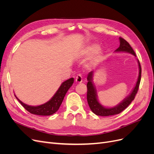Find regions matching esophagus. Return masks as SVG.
Wrapping results in <instances>:
<instances>
[{
  "instance_id": "34e87169",
  "label": "esophagus",
  "mask_w": 154,
  "mask_h": 154,
  "mask_svg": "<svg viewBox=\"0 0 154 154\" xmlns=\"http://www.w3.org/2000/svg\"><path fill=\"white\" fill-rule=\"evenodd\" d=\"M75 80H76V82L78 83L82 82V76L81 74H78V75H77L76 76Z\"/></svg>"
}]
</instances>
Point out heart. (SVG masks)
<instances>
[{
  "instance_id": "obj_1",
  "label": "heart",
  "mask_w": 154,
  "mask_h": 154,
  "mask_svg": "<svg viewBox=\"0 0 154 154\" xmlns=\"http://www.w3.org/2000/svg\"><path fill=\"white\" fill-rule=\"evenodd\" d=\"M98 45L92 44L86 46V47L83 49L82 51L83 57H87L91 56V55H92L87 63L88 67L95 66L96 64H97L100 61L102 57H103V53H102L101 50L98 49Z\"/></svg>"
}]
</instances>
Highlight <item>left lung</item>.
Instances as JSON below:
<instances>
[{
  "mask_svg": "<svg viewBox=\"0 0 154 154\" xmlns=\"http://www.w3.org/2000/svg\"><path fill=\"white\" fill-rule=\"evenodd\" d=\"M119 41H120V45L119 47L116 50L117 52H127L129 53H131L134 54L135 57H136V53H135L134 51L132 48L131 46L129 44L128 42L126 41L124 38L119 37ZM139 63V76L137 81L136 83V85L135 86L134 90L127 98H125L122 103H119L118 106L112 108H105V107L102 106L97 99V95H96V91L95 88L93 85L92 79L93 76V71L89 72L87 76V80L88 83L87 84V99L88 104L89 105L91 110L97 116H112L115 114H118L123 111L131 103V102L134 100L135 96H136L137 92L139 89V84H140L141 82V67L140 63L138 60Z\"/></svg>",
  "mask_w": 154,
  "mask_h": 154,
  "instance_id": "1",
  "label": "left lung"
}]
</instances>
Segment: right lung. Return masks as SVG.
<instances>
[{"label": "right lung", "instance_id": "add662e5", "mask_svg": "<svg viewBox=\"0 0 154 154\" xmlns=\"http://www.w3.org/2000/svg\"><path fill=\"white\" fill-rule=\"evenodd\" d=\"M73 78H70L69 80L63 82L52 98L47 103L39 106H33L27 105L22 103L20 100H18L17 97H16L23 107L31 114L38 116H50L55 113L59 109L65 96H66L69 88L73 84Z\"/></svg>", "mask_w": 154, "mask_h": 154}]
</instances>
